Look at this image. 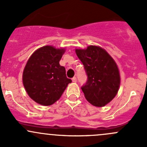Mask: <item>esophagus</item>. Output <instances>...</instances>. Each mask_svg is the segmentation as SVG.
Here are the masks:
<instances>
[{
  "label": "esophagus",
  "instance_id": "esophagus-1",
  "mask_svg": "<svg viewBox=\"0 0 147 147\" xmlns=\"http://www.w3.org/2000/svg\"><path fill=\"white\" fill-rule=\"evenodd\" d=\"M72 81L74 83L76 82V77H73V78H72Z\"/></svg>",
  "mask_w": 147,
  "mask_h": 147
}]
</instances>
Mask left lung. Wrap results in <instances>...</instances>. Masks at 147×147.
<instances>
[{"instance_id": "8db88e82", "label": "left lung", "mask_w": 147, "mask_h": 147, "mask_svg": "<svg viewBox=\"0 0 147 147\" xmlns=\"http://www.w3.org/2000/svg\"><path fill=\"white\" fill-rule=\"evenodd\" d=\"M88 76L81 87L86 99L96 107L105 106L115 97L120 84V76L115 61L102 48L88 46L76 49Z\"/></svg>"}]
</instances>
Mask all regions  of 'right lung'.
Listing matches in <instances>:
<instances>
[{
	"mask_svg": "<svg viewBox=\"0 0 147 147\" xmlns=\"http://www.w3.org/2000/svg\"><path fill=\"white\" fill-rule=\"evenodd\" d=\"M64 49L45 46L37 49L28 59L22 82L28 96L42 105H51L58 100L71 80L59 64Z\"/></svg>",
	"mask_w": 147,
	"mask_h": 147,
	"instance_id": "obj_1",
	"label": "right lung"
}]
</instances>
